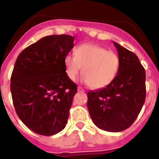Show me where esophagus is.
<instances>
[{"label":"esophagus","instance_id":"34e87169","mask_svg":"<svg viewBox=\"0 0 159 159\" xmlns=\"http://www.w3.org/2000/svg\"><path fill=\"white\" fill-rule=\"evenodd\" d=\"M77 90H78V92H84V90L81 87L77 88Z\"/></svg>","mask_w":159,"mask_h":159}]
</instances>
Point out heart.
I'll list each match as a JSON object with an SVG mask.
<instances>
[{"label":"heart","mask_w":159,"mask_h":159,"mask_svg":"<svg viewBox=\"0 0 159 159\" xmlns=\"http://www.w3.org/2000/svg\"><path fill=\"white\" fill-rule=\"evenodd\" d=\"M66 73L71 80L80 73L86 84L95 89L108 86L117 75L120 59L116 53L96 44H81L75 48V56L66 55Z\"/></svg>","instance_id":"1"}]
</instances>
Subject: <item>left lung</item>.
Instances as JSON below:
<instances>
[{"label": "left lung", "instance_id": "obj_1", "mask_svg": "<svg viewBox=\"0 0 159 159\" xmlns=\"http://www.w3.org/2000/svg\"><path fill=\"white\" fill-rule=\"evenodd\" d=\"M120 67L108 86L87 93L93 122L102 130L119 132L133 124L145 101V70L134 53L113 42Z\"/></svg>", "mask_w": 159, "mask_h": 159}]
</instances>
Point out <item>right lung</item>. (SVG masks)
Listing matches in <instances>:
<instances>
[{
    "label": "right lung",
    "mask_w": 159,
    "mask_h": 159,
    "mask_svg": "<svg viewBox=\"0 0 159 159\" xmlns=\"http://www.w3.org/2000/svg\"><path fill=\"white\" fill-rule=\"evenodd\" d=\"M70 35L44 37L21 52L11 78L18 116L42 135L61 131L67 123L77 85L68 78L65 57L74 47Z\"/></svg>",
    "instance_id": "obj_1"
}]
</instances>
